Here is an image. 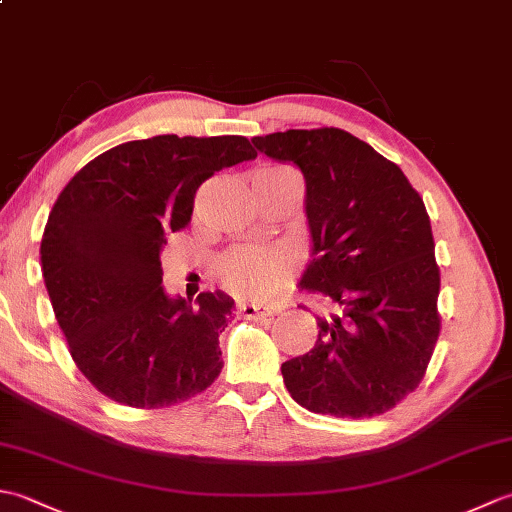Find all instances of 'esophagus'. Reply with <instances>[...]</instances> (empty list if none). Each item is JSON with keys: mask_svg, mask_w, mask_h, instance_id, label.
<instances>
[{"mask_svg": "<svg viewBox=\"0 0 512 512\" xmlns=\"http://www.w3.org/2000/svg\"><path fill=\"white\" fill-rule=\"evenodd\" d=\"M237 312H239V317H244V319H266V317H273V310L262 308V306H255V303H239Z\"/></svg>", "mask_w": 512, "mask_h": 512, "instance_id": "obj_1", "label": "esophagus"}]
</instances>
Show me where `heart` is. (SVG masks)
Listing matches in <instances>:
<instances>
[{
  "label": "heart",
  "instance_id": "heart-1",
  "mask_svg": "<svg viewBox=\"0 0 512 512\" xmlns=\"http://www.w3.org/2000/svg\"><path fill=\"white\" fill-rule=\"evenodd\" d=\"M281 180H299L290 167L266 165L253 173V189H268ZM292 262L279 253L231 248L217 259L213 277L224 290L242 299H266L288 284Z\"/></svg>",
  "mask_w": 512,
  "mask_h": 512
}]
</instances>
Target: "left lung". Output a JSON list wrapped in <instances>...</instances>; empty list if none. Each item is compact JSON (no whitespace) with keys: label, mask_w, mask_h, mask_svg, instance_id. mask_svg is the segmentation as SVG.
<instances>
[{"label":"left lung","mask_w":512,"mask_h":512,"mask_svg":"<svg viewBox=\"0 0 512 512\" xmlns=\"http://www.w3.org/2000/svg\"><path fill=\"white\" fill-rule=\"evenodd\" d=\"M306 178L312 259L299 286L332 308L308 354L281 365L301 407L372 418L420 385L440 334L431 222L398 165L336 127L255 136Z\"/></svg>","instance_id":"1"}]
</instances>
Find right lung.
<instances>
[{
	"label": "right lung",
	"mask_w": 512,
	"mask_h": 512,
	"mask_svg": "<svg viewBox=\"0 0 512 512\" xmlns=\"http://www.w3.org/2000/svg\"><path fill=\"white\" fill-rule=\"evenodd\" d=\"M244 136H154L103 151L65 184L41 239L54 317L76 367L103 396L136 409L193 398L222 372L233 299L169 297L160 253L191 222L215 171L253 160Z\"/></svg>",
	"instance_id": "1"
}]
</instances>
